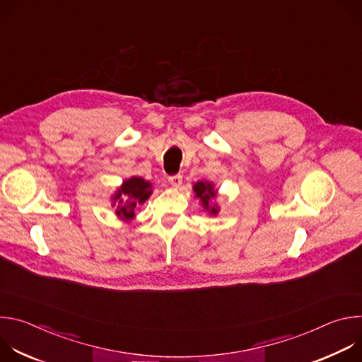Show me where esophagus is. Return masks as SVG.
I'll return each mask as SVG.
<instances>
[{
  "label": "esophagus",
  "instance_id": "esophagus-1",
  "mask_svg": "<svg viewBox=\"0 0 362 362\" xmlns=\"http://www.w3.org/2000/svg\"><path fill=\"white\" fill-rule=\"evenodd\" d=\"M182 175H173L169 177V183L173 186V187H179L182 185Z\"/></svg>",
  "mask_w": 362,
  "mask_h": 362
}]
</instances>
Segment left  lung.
<instances>
[{"label":"left lung","mask_w":362,"mask_h":362,"mask_svg":"<svg viewBox=\"0 0 362 362\" xmlns=\"http://www.w3.org/2000/svg\"><path fill=\"white\" fill-rule=\"evenodd\" d=\"M194 193L197 194V197H200V200H202V204L204 206V209L206 211H211L214 215H216L218 214V209H215V208H211V200L216 196V192L214 190V186L211 185V183H204V182H197L196 185H194Z\"/></svg>","instance_id":"8db88e82"}]
</instances>
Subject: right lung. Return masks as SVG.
<instances>
[{"label":"right lung","mask_w":362,"mask_h":362,"mask_svg":"<svg viewBox=\"0 0 362 362\" xmlns=\"http://www.w3.org/2000/svg\"><path fill=\"white\" fill-rule=\"evenodd\" d=\"M150 187V183L141 177H132L126 180L115 196V200L119 202L116 214L122 219H132L134 216L136 206L143 203L151 194Z\"/></svg>","instance_id":"1"}]
</instances>
